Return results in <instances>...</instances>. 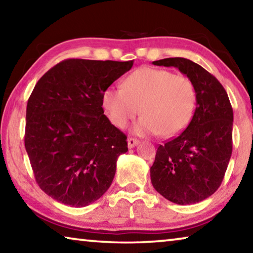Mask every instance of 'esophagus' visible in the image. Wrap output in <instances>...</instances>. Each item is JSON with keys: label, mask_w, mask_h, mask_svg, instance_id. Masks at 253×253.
Returning a JSON list of instances; mask_svg holds the SVG:
<instances>
[{"label": "esophagus", "mask_w": 253, "mask_h": 253, "mask_svg": "<svg viewBox=\"0 0 253 253\" xmlns=\"http://www.w3.org/2000/svg\"><path fill=\"white\" fill-rule=\"evenodd\" d=\"M138 143H139V140L136 139V138H132V137H129V138L127 139V144H128V147H129V148H132L134 146H136V145Z\"/></svg>", "instance_id": "obj_1"}]
</instances>
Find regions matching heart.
<instances>
[{"mask_svg": "<svg viewBox=\"0 0 253 253\" xmlns=\"http://www.w3.org/2000/svg\"><path fill=\"white\" fill-rule=\"evenodd\" d=\"M196 102L192 81L174 72L143 67L131 72L122 87L110 85L102 93V107L113 125L124 128L139 113L136 123L138 135L158 134L170 137L190 123Z\"/></svg>", "mask_w": 253, "mask_h": 253, "instance_id": "1", "label": "heart"}]
</instances>
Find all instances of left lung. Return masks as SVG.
Returning <instances> with one entry per match:
<instances>
[{
  "instance_id": "obj_1",
  "label": "left lung",
  "mask_w": 253,
  "mask_h": 253,
  "mask_svg": "<svg viewBox=\"0 0 253 253\" xmlns=\"http://www.w3.org/2000/svg\"><path fill=\"white\" fill-rule=\"evenodd\" d=\"M153 65L175 67L193 83L196 108L178 136L158 146L151 168L155 190L176 204L201 202L223 181L232 154L233 109L223 85L209 71L185 58Z\"/></svg>"
}]
</instances>
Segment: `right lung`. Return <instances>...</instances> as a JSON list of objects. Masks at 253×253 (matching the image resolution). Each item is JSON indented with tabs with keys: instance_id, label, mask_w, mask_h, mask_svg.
I'll return each instance as SVG.
<instances>
[{
	"instance_id": "obj_1",
	"label": "right lung",
	"mask_w": 253,
	"mask_h": 253,
	"mask_svg": "<svg viewBox=\"0 0 253 253\" xmlns=\"http://www.w3.org/2000/svg\"><path fill=\"white\" fill-rule=\"evenodd\" d=\"M134 60L67 59L41 77L27 105L24 144L45 194L81 208L106 193L127 136L104 115L102 93Z\"/></svg>"
}]
</instances>
